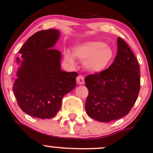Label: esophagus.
<instances>
[{"mask_svg": "<svg viewBox=\"0 0 153 153\" xmlns=\"http://www.w3.org/2000/svg\"><path fill=\"white\" fill-rule=\"evenodd\" d=\"M76 80H77V82H78V84H80V85H82V84H84V82H85V79H84V77H83L82 75H78V76L77 77Z\"/></svg>", "mask_w": 153, "mask_h": 153, "instance_id": "esophagus-1", "label": "esophagus"}]
</instances>
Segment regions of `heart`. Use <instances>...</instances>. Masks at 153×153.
Masks as SVG:
<instances>
[{
	"label": "heart",
	"instance_id": "heart-1",
	"mask_svg": "<svg viewBox=\"0 0 153 153\" xmlns=\"http://www.w3.org/2000/svg\"><path fill=\"white\" fill-rule=\"evenodd\" d=\"M73 56L81 61L88 71L99 73L103 71L113 57V51L109 46L100 42H88L75 46ZM69 63H75L74 58L69 52L65 55Z\"/></svg>",
	"mask_w": 153,
	"mask_h": 153
}]
</instances>
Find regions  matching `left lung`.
Wrapping results in <instances>:
<instances>
[{
  "label": "left lung",
  "mask_w": 153,
  "mask_h": 153,
  "mask_svg": "<svg viewBox=\"0 0 153 153\" xmlns=\"http://www.w3.org/2000/svg\"><path fill=\"white\" fill-rule=\"evenodd\" d=\"M117 45L113 63L106 70L85 78L89 92L86 112L100 122H109L128 114L140 91V68L136 58L122 38H118Z\"/></svg>",
  "instance_id": "8db88e82"
}]
</instances>
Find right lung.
<instances>
[{"label": "right lung", "mask_w": 153, "mask_h": 153, "mask_svg": "<svg viewBox=\"0 0 153 153\" xmlns=\"http://www.w3.org/2000/svg\"><path fill=\"white\" fill-rule=\"evenodd\" d=\"M57 30L39 31L20 49L21 63L13 90L19 107L27 114L51 119L61 109L63 96L76 85V72L61 70V53L53 49L59 37Z\"/></svg>", "instance_id": "1"}]
</instances>
